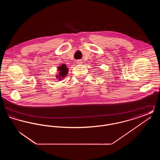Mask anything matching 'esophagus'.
<instances>
[{"label": "esophagus", "instance_id": "obj_1", "mask_svg": "<svg viewBox=\"0 0 160 160\" xmlns=\"http://www.w3.org/2000/svg\"><path fill=\"white\" fill-rule=\"evenodd\" d=\"M77 63H78V64H82V60H78V61H77Z\"/></svg>", "mask_w": 160, "mask_h": 160}]
</instances>
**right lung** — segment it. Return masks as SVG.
Listing matches in <instances>:
<instances>
[{"label":"right lung","mask_w":160,"mask_h":160,"mask_svg":"<svg viewBox=\"0 0 160 160\" xmlns=\"http://www.w3.org/2000/svg\"><path fill=\"white\" fill-rule=\"evenodd\" d=\"M58 70L59 72L56 75V77L59 80H61L62 78H64L65 77L67 76L68 72V68L67 67V66L65 64H63L61 66L58 67Z\"/></svg>","instance_id":"obj_1"}]
</instances>
